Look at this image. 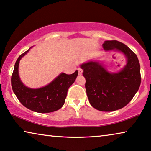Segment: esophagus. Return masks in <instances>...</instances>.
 I'll return each mask as SVG.
<instances>
[{"label": "esophagus", "mask_w": 151, "mask_h": 151, "mask_svg": "<svg viewBox=\"0 0 151 151\" xmlns=\"http://www.w3.org/2000/svg\"><path fill=\"white\" fill-rule=\"evenodd\" d=\"M78 75H81L83 73V70L81 68H78Z\"/></svg>", "instance_id": "1"}]
</instances>
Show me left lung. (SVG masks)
I'll return each mask as SVG.
<instances>
[{
  "label": "left lung",
  "instance_id": "8db88e82",
  "mask_svg": "<svg viewBox=\"0 0 151 151\" xmlns=\"http://www.w3.org/2000/svg\"><path fill=\"white\" fill-rule=\"evenodd\" d=\"M105 51H117L124 55L127 64L117 73H110L99 61L81 65L86 78L89 102L101 111H113L126 106L138 91L141 83L140 65L137 55L123 43L111 40L103 44Z\"/></svg>",
  "mask_w": 151,
  "mask_h": 151
}]
</instances>
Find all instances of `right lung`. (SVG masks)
I'll return each mask as SVG.
<instances>
[{
	"mask_svg": "<svg viewBox=\"0 0 151 151\" xmlns=\"http://www.w3.org/2000/svg\"><path fill=\"white\" fill-rule=\"evenodd\" d=\"M31 48V47L30 48ZM30 48L20 55L14 65L12 76V87L19 101L29 109L37 113H50L62 107L68 90L75 81L78 71L72 75L61 73L49 84L40 88L33 89L25 86L18 73L19 63Z\"/></svg>",
	"mask_w": 151,
	"mask_h": 151,
	"instance_id": "obj_1",
	"label": "right lung"
}]
</instances>
